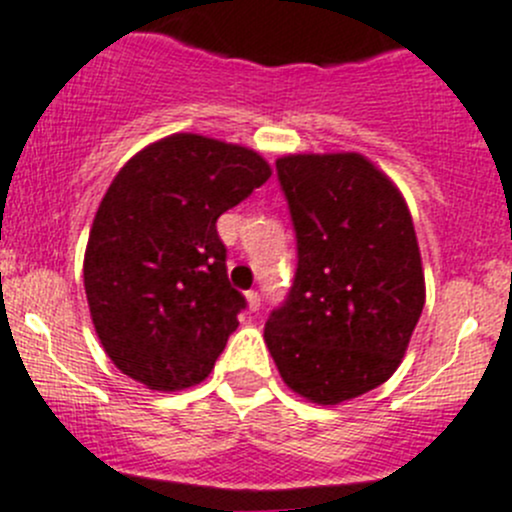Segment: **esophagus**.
Instances as JSON below:
<instances>
[{
	"mask_svg": "<svg viewBox=\"0 0 512 512\" xmlns=\"http://www.w3.org/2000/svg\"><path fill=\"white\" fill-rule=\"evenodd\" d=\"M246 304H248V311L259 309V306H261L259 291H246Z\"/></svg>",
	"mask_w": 512,
	"mask_h": 512,
	"instance_id": "34e87169",
	"label": "esophagus"
}]
</instances>
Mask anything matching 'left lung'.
<instances>
[{
    "label": "left lung",
    "instance_id": "left-lung-1",
    "mask_svg": "<svg viewBox=\"0 0 512 512\" xmlns=\"http://www.w3.org/2000/svg\"><path fill=\"white\" fill-rule=\"evenodd\" d=\"M299 266L264 342L286 387L342 405L387 382L425 306V271L405 196L362 153L276 160Z\"/></svg>",
    "mask_w": 512,
    "mask_h": 512
}]
</instances>
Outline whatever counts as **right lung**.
I'll list each match as a JSON object with an SVG mask.
<instances>
[{
    "mask_svg": "<svg viewBox=\"0 0 512 512\" xmlns=\"http://www.w3.org/2000/svg\"><path fill=\"white\" fill-rule=\"evenodd\" d=\"M271 178L256 150L196 133L145 145L113 178L85 248V294L115 367L158 392L201 384L246 306L216 221Z\"/></svg>",
    "mask_w": 512,
    "mask_h": 512,
    "instance_id": "add662e5",
    "label": "right lung"
}]
</instances>
